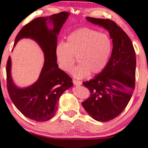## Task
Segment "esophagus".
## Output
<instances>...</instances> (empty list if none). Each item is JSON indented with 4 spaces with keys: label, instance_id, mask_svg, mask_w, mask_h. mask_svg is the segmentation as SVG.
<instances>
[{
    "label": "esophagus",
    "instance_id": "esophagus-1",
    "mask_svg": "<svg viewBox=\"0 0 148 148\" xmlns=\"http://www.w3.org/2000/svg\"><path fill=\"white\" fill-rule=\"evenodd\" d=\"M73 83L75 86H81L82 84V82L80 81H77V80H73Z\"/></svg>",
    "mask_w": 148,
    "mask_h": 148
}]
</instances>
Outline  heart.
Returning <instances> with one entry per match:
<instances>
[{
  "label": "heart",
  "mask_w": 148,
  "mask_h": 148,
  "mask_svg": "<svg viewBox=\"0 0 148 148\" xmlns=\"http://www.w3.org/2000/svg\"><path fill=\"white\" fill-rule=\"evenodd\" d=\"M112 50L108 35L88 27L72 32L66 43L60 42L55 48L58 66L64 72H70L77 58L79 64L72 71L75 78L83 79L89 75L98 74L106 67Z\"/></svg>",
  "instance_id": "heart-1"
}]
</instances>
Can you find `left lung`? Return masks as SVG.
I'll return each instance as SVG.
<instances>
[{
    "label": "left lung",
    "mask_w": 148,
    "mask_h": 148,
    "mask_svg": "<svg viewBox=\"0 0 148 148\" xmlns=\"http://www.w3.org/2000/svg\"><path fill=\"white\" fill-rule=\"evenodd\" d=\"M87 21L109 32L112 51L106 67L83 85L91 96L82 106L94 120L106 122L118 116L128 104L135 88L136 58L132 42L113 21L87 17Z\"/></svg>",
    "instance_id": "obj_1"
}]
</instances>
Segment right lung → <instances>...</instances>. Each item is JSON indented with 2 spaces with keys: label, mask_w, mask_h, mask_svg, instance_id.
<instances>
[{
  "label": "right lung",
  "mask_w": 148,
  "mask_h": 148,
  "mask_svg": "<svg viewBox=\"0 0 148 148\" xmlns=\"http://www.w3.org/2000/svg\"><path fill=\"white\" fill-rule=\"evenodd\" d=\"M69 13L61 12L45 17H38L25 25L15 38L14 46L22 38H30L44 53V65L38 80L31 86L19 88L11 76V59L7 64V89L14 105L24 116L44 122L57 111V102L62 93L73 86L72 79L58 68L55 56L57 36Z\"/></svg>",
  "instance_id": "1"
}]
</instances>
